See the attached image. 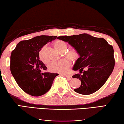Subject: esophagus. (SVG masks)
<instances>
[{
  "label": "esophagus",
  "mask_w": 124,
  "mask_h": 124,
  "mask_svg": "<svg viewBox=\"0 0 124 124\" xmlns=\"http://www.w3.org/2000/svg\"><path fill=\"white\" fill-rule=\"evenodd\" d=\"M65 77H66V78H67L68 80H71L72 78H73L71 77V76L68 75H65Z\"/></svg>",
  "instance_id": "obj_1"
}]
</instances>
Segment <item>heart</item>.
<instances>
[{
    "instance_id": "obj_1",
    "label": "heart",
    "mask_w": 124,
    "mask_h": 124,
    "mask_svg": "<svg viewBox=\"0 0 124 124\" xmlns=\"http://www.w3.org/2000/svg\"><path fill=\"white\" fill-rule=\"evenodd\" d=\"M54 47L60 53H64V56L68 59L57 61V62H52L49 66V71L51 73H57L64 74L67 73L70 66H71V62H75L79 59L80 57V53L77 49L75 47H72L68 49V44L66 42L62 40H58L54 43ZM39 59L43 62H46L43 56V50L41 49L38 53ZM69 59L68 60V59ZM70 60H69V59Z\"/></svg>"
}]
</instances>
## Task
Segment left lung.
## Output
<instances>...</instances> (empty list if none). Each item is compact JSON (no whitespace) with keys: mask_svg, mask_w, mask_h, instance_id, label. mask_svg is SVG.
I'll list each match as a JSON object with an SVG mask.
<instances>
[{"mask_svg":"<svg viewBox=\"0 0 124 124\" xmlns=\"http://www.w3.org/2000/svg\"><path fill=\"white\" fill-rule=\"evenodd\" d=\"M58 39L66 41L79 51L80 57L76 62L74 70L79 73L73 76L81 81L79 87L74 91L83 95H90L100 89L111 75L115 66L114 49L102 38L87 34L62 36ZM84 68L86 70H83Z\"/></svg>","mask_w":124,"mask_h":124,"instance_id":"8db88e82","label":"left lung"}]
</instances>
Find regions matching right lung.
<instances>
[{"instance_id": "right-lung-1", "label": "right lung", "mask_w": 124, "mask_h": 124, "mask_svg": "<svg viewBox=\"0 0 124 124\" xmlns=\"http://www.w3.org/2000/svg\"><path fill=\"white\" fill-rule=\"evenodd\" d=\"M57 37L40 35L18 43L10 56L11 73L21 89L33 96L45 94L58 74L43 73L47 68L38 53L45 44Z\"/></svg>"}]
</instances>
